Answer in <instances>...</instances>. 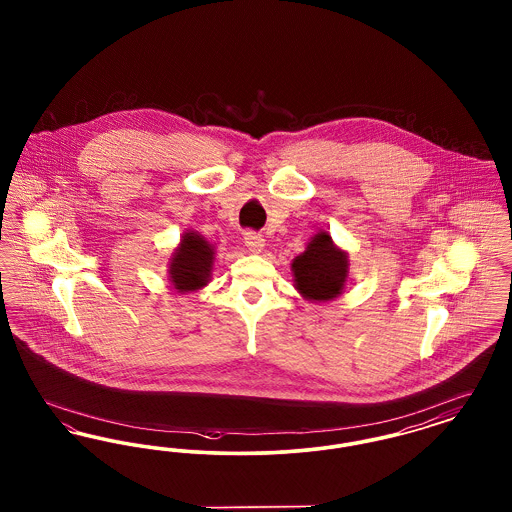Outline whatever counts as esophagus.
<instances>
[{
  "label": "esophagus",
  "mask_w": 512,
  "mask_h": 512,
  "mask_svg": "<svg viewBox=\"0 0 512 512\" xmlns=\"http://www.w3.org/2000/svg\"><path fill=\"white\" fill-rule=\"evenodd\" d=\"M244 242L247 245V249L253 251V253H259L265 247V238L261 234H257V232H247Z\"/></svg>",
  "instance_id": "1"
}]
</instances>
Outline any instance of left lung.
I'll use <instances>...</instances> for the list:
<instances>
[{
  "instance_id": "1",
  "label": "left lung",
  "mask_w": 512,
  "mask_h": 512,
  "mask_svg": "<svg viewBox=\"0 0 512 512\" xmlns=\"http://www.w3.org/2000/svg\"><path fill=\"white\" fill-rule=\"evenodd\" d=\"M292 270L295 288L305 299L330 301L345 288L349 259L328 232H318L305 251L293 259Z\"/></svg>"
}]
</instances>
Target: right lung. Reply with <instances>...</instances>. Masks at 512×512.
I'll return each instance as SVG.
<instances>
[{"instance_id": "right-lung-1", "label": "right lung", "mask_w": 512, "mask_h": 512, "mask_svg": "<svg viewBox=\"0 0 512 512\" xmlns=\"http://www.w3.org/2000/svg\"><path fill=\"white\" fill-rule=\"evenodd\" d=\"M215 261L213 245L194 230L186 232L174 249L169 278L178 293L195 292L207 286Z\"/></svg>"}]
</instances>
